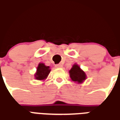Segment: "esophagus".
Wrapping results in <instances>:
<instances>
[{
	"label": "esophagus",
	"mask_w": 120,
	"mask_h": 120,
	"mask_svg": "<svg viewBox=\"0 0 120 120\" xmlns=\"http://www.w3.org/2000/svg\"><path fill=\"white\" fill-rule=\"evenodd\" d=\"M55 67L57 68H62L63 65L62 64H57V65H55Z\"/></svg>",
	"instance_id": "obj_1"
}]
</instances>
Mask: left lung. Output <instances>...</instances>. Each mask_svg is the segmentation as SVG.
I'll list each match as a JSON object with an SVG mask.
<instances>
[{
	"instance_id": "left-lung-1",
	"label": "left lung",
	"mask_w": 120,
	"mask_h": 120,
	"mask_svg": "<svg viewBox=\"0 0 120 120\" xmlns=\"http://www.w3.org/2000/svg\"><path fill=\"white\" fill-rule=\"evenodd\" d=\"M69 73L71 80L78 83H82L87 78L85 72L77 64H74Z\"/></svg>"
}]
</instances>
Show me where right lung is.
<instances>
[{"instance_id": "add662e5", "label": "right lung", "mask_w": 120, "mask_h": 120, "mask_svg": "<svg viewBox=\"0 0 120 120\" xmlns=\"http://www.w3.org/2000/svg\"><path fill=\"white\" fill-rule=\"evenodd\" d=\"M51 69L49 66L45 65L43 63H40L37 69V72L34 75L36 80H44L46 79L48 75L49 74Z\"/></svg>"}]
</instances>
